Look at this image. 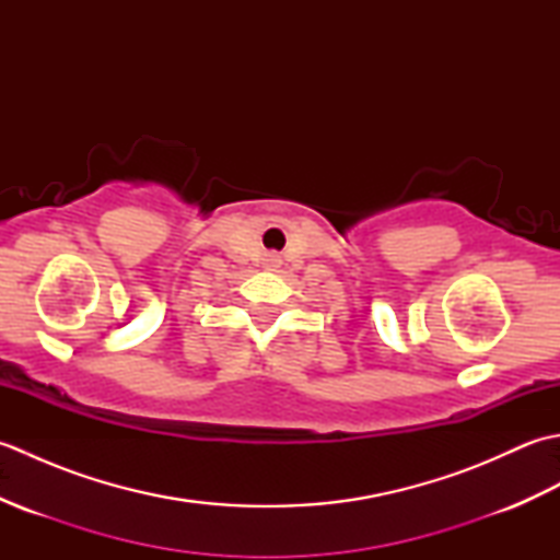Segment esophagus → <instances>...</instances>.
<instances>
[{"mask_svg": "<svg viewBox=\"0 0 560 560\" xmlns=\"http://www.w3.org/2000/svg\"><path fill=\"white\" fill-rule=\"evenodd\" d=\"M265 261H267V267H271V269H277V267L281 265V257H279L277 253H269Z\"/></svg>", "mask_w": 560, "mask_h": 560, "instance_id": "obj_1", "label": "esophagus"}]
</instances>
